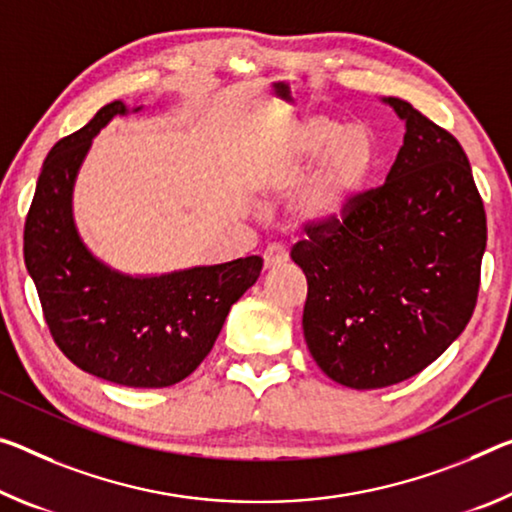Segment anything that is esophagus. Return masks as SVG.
Segmentation results:
<instances>
[{
	"label": "esophagus",
	"instance_id": "34e87169",
	"mask_svg": "<svg viewBox=\"0 0 512 512\" xmlns=\"http://www.w3.org/2000/svg\"><path fill=\"white\" fill-rule=\"evenodd\" d=\"M289 259L287 255V248L280 246V243H271V246H266L264 250V266L266 269H278Z\"/></svg>",
	"mask_w": 512,
	"mask_h": 512
}]
</instances>
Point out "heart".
<instances>
[{
  "label": "heart",
  "instance_id": "b5f03b06",
  "mask_svg": "<svg viewBox=\"0 0 512 512\" xmlns=\"http://www.w3.org/2000/svg\"><path fill=\"white\" fill-rule=\"evenodd\" d=\"M317 164L294 198V218L307 232L335 230L355 214L380 164L376 136L330 116H307L287 139L259 152L250 166L259 184H289Z\"/></svg>",
  "mask_w": 512,
  "mask_h": 512
}]
</instances>
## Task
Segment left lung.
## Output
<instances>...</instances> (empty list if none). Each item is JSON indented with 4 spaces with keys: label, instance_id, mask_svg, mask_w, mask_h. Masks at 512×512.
Returning <instances> with one entry per match:
<instances>
[{
    "label": "left lung",
    "instance_id": "obj_1",
    "mask_svg": "<svg viewBox=\"0 0 512 512\" xmlns=\"http://www.w3.org/2000/svg\"><path fill=\"white\" fill-rule=\"evenodd\" d=\"M405 136L385 184L335 230L307 232L291 259L307 278L314 362L353 389L417 376L472 319L485 253L483 200L460 143L399 97Z\"/></svg>",
    "mask_w": 512,
    "mask_h": 512
}]
</instances>
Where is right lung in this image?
Returning <instances> with one entry per match:
<instances>
[{
	"instance_id": "1",
	"label": "right lung",
	"mask_w": 512,
	"mask_h": 512,
	"mask_svg": "<svg viewBox=\"0 0 512 512\" xmlns=\"http://www.w3.org/2000/svg\"><path fill=\"white\" fill-rule=\"evenodd\" d=\"M141 109L111 102L50 150L24 225V264L70 362L109 383L157 389L207 358L230 307L257 282L262 257L129 275L93 255L75 223L77 175L100 129Z\"/></svg>"
}]
</instances>
